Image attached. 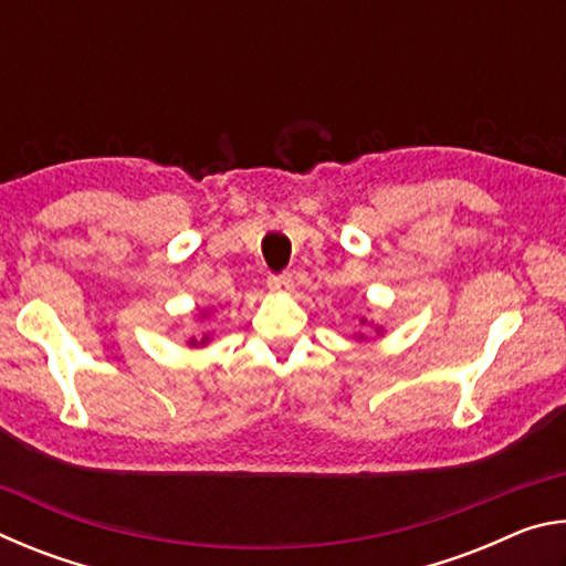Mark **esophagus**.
Instances as JSON below:
<instances>
[{
  "instance_id": "esophagus-1",
  "label": "esophagus",
  "mask_w": 566,
  "mask_h": 566,
  "mask_svg": "<svg viewBox=\"0 0 566 566\" xmlns=\"http://www.w3.org/2000/svg\"><path fill=\"white\" fill-rule=\"evenodd\" d=\"M266 286H270L274 294H292L294 292V280L290 274H272L270 280H266Z\"/></svg>"
}]
</instances>
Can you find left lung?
<instances>
[{"label":"left lung","mask_w":566,"mask_h":566,"mask_svg":"<svg viewBox=\"0 0 566 566\" xmlns=\"http://www.w3.org/2000/svg\"><path fill=\"white\" fill-rule=\"evenodd\" d=\"M359 324H361V327H371V329H375L377 337H381V334H385V329L377 327L375 322H367L364 317H361V322H359ZM357 342H367V334H361V332H359V334H357Z\"/></svg>","instance_id":"1"}]
</instances>
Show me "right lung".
I'll return each mask as SVG.
<instances>
[{
    "label": "right lung",
    "instance_id": "1",
    "mask_svg": "<svg viewBox=\"0 0 566 566\" xmlns=\"http://www.w3.org/2000/svg\"><path fill=\"white\" fill-rule=\"evenodd\" d=\"M212 314H214L212 310H202V312L197 314V319H199V322H205V319L212 317ZM209 342H212V334H205L202 339H197V337H189V339H187V347H191V349H199V347H207Z\"/></svg>",
    "mask_w": 566,
    "mask_h": 566
}]
</instances>
